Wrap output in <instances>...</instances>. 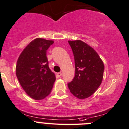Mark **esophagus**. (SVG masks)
<instances>
[{
    "label": "esophagus",
    "mask_w": 129,
    "mask_h": 129,
    "mask_svg": "<svg viewBox=\"0 0 129 129\" xmlns=\"http://www.w3.org/2000/svg\"><path fill=\"white\" fill-rule=\"evenodd\" d=\"M57 76H58V77H60L61 76H62V72H58V73L57 74Z\"/></svg>",
    "instance_id": "esophagus-1"
}]
</instances>
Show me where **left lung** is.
<instances>
[{
	"instance_id": "obj_1",
	"label": "left lung",
	"mask_w": 129,
	"mask_h": 129,
	"mask_svg": "<svg viewBox=\"0 0 129 129\" xmlns=\"http://www.w3.org/2000/svg\"><path fill=\"white\" fill-rule=\"evenodd\" d=\"M75 60V76L68 83L71 93L79 99L93 94L103 78L105 66L97 52L81 40L68 41Z\"/></svg>"
}]
</instances>
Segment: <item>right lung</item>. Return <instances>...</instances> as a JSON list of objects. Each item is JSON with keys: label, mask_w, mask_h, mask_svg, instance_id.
<instances>
[{"label": "right lung", "mask_w": 129, "mask_h": 129, "mask_svg": "<svg viewBox=\"0 0 129 129\" xmlns=\"http://www.w3.org/2000/svg\"><path fill=\"white\" fill-rule=\"evenodd\" d=\"M53 42L36 38L26 46L17 60V79L26 94L36 100L46 98L55 81V75L50 69L47 57V50Z\"/></svg>", "instance_id": "1"}]
</instances>
